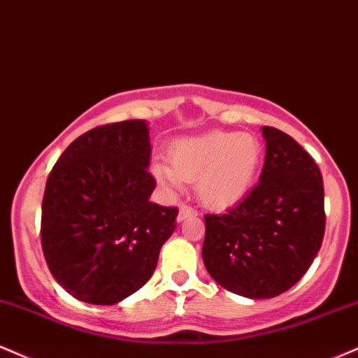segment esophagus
<instances>
[{"label": "esophagus", "mask_w": 358, "mask_h": 358, "mask_svg": "<svg viewBox=\"0 0 358 358\" xmlns=\"http://www.w3.org/2000/svg\"><path fill=\"white\" fill-rule=\"evenodd\" d=\"M192 216H197V211L194 208H191V206H187V204L179 206L178 221H184V220H187V217H192Z\"/></svg>", "instance_id": "1"}]
</instances>
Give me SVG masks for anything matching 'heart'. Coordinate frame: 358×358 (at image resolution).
<instances>
[{"label": "heart", "mask_w": 358, "mask_h": 358, "mask_svg": "<svg viewBox=\"0 0 358 358\" xmlns=\"http://www.w3.org/2000/svg\"><path fill=\"white\" fill-rule=\"evenodd\" d=\"M263 149L251 134L213 130L180 138L169 147L171 166L155 162L159 184L180 189L184 180H197V194L213 209H226L245 197L262 166Z\"/></svg>", "instance_id": "b5f03b06"}]
</instances>
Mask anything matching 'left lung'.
I'll return each instance as SVG.
<instances>
[{
  "instance_id": "1",
  "label": "left lung",
  "mask_w": 358,
  "mask_h": 358,
  "mask_svg": "<svg viewBox=\"0 0 358 358\" xmlns=\"http://www.w3.org/2000/svg\"><path fill=\"white\" fill-rule=\"evenodd\" d=\"M259 182L224 214H206L203 262L228 292L263 300L305 275L325 233L320 169L293 137L263 127Z\"/></svg>"
}]
</instances>
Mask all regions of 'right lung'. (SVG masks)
<instances>
[{
  "label": "right lung",
  "instance_id": "add662e5",
  "mask_svg": "<svg viewBox=\"0 0 358 358\" xmlns=\"http://www.w3.org/2000/svg\"><path fill=\"white\" fill-rule=\"evenodd\" d=\"M149 161L147 122L124 120L75 138L50 172L41 248L53 278L77 300L115 305L152 276L179 209L149 201Z\"/></svg>",
  "mask_w": 358,
  "mask_h": 358
}]
</instances>
